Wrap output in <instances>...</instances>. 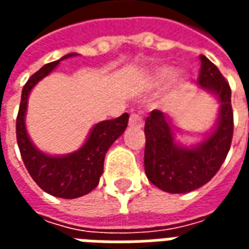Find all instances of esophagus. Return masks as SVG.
I'll use <instances>...</instances> for the list:
<instances>
[{"instance_id":"1","label":"esophagus","mask_w":249,"mask_h":249,"mask_svg":"<svg viewBox=\"0 0 249 249\" xmlns=\"http://www.w3.org/2000/svg\"><path fill=\"white\" fill-rule=\"evenodd\" d=\"M142 124H144V121H142V119H141V116H139V114H130V119H129V125L130 126H142Z\"/></svg>"}]
</instances>
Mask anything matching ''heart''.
I'll list each match as a JSON object with an SVG mask.
<instances>
[{
    "instance_id": "1",
    "label": "heart",
    "mask_w": 249,
    "mask_h": 249,
    "mask_svg": "<svg viewBox=\"0 0 249 249\" xmlns=\"http://www.w3.org/2000/svg\"><path fill=\"white\" fill-rule=\"evenodd\" d=\"M169 74H171V71H169V69H161V71H159V78H160V80L167 78V77H169Z\"/></svg>"
}]
</instances>
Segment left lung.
Returning <instances> with one entry per match:
<instances>
[{
    "label": "left lung",
    "instance_id": "obj_1",
    "mask_svg": "<svg viewBox=\"0 0 249 249\" xmlns=\"http://www.w3.org/2000/svg\"><path fill=\"white\" fill-rule=\"evenodd\" d=\"M197 82L219 100L216 125L211 133L193 146L178 145L172 120L161 110H152L145 120L144 167L148 180L164 192L188 193L203 187L224 162L233 136L231 88L217 66L200 56Z\"/></svg>",
    "mask_w": 249,
    "mask_h": 249
}]
</instances>
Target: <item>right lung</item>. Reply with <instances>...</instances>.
Wrapping results in <instances>:
<instances>
[{
  "mask_svg": "<svg viewBox=\"0 0 249 249\" xmlns=\"http://www.w3.org/2000/svg\"><path fill=\"white\" fill-rule=\"evenodd\" d=\"M73 56L77 54L69 53L57 61L46 64L30 77L22 89L16 123L17 144L29 175L42 191L61 198L81 197L97 187L104 171L105 155L110 145L124 133L129 120V114L124 113L117 119L98 123L92 128L85 144L69 155L51 156L35 146L25 125L30 92L37 82L53 71L58 62Z\"/></svg>",
  "mask_w": 249,
  "mask_h": 249,
  "instance_id": "1",
  "label": "right lung"
}]
</instances>
